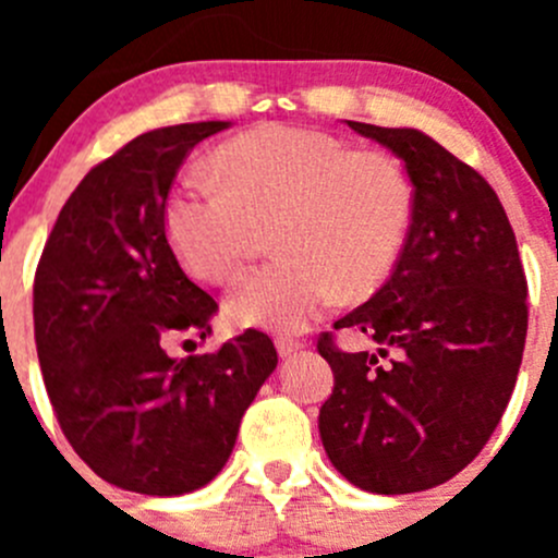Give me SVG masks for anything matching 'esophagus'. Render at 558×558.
Wrapping results in <instances>:
<instances>
[{
	"mask_svg": "<svg viewBox=\"0 0 558 558\" xmlns=\"http://www.w3.org/2000/svg\"><path fill=\"white\" fill-rule=\"evenodd\" d=\"M275 348H278V353L280 356H294L296 351H302V348H305V342H300V340H294V337H278V340H275Z\"/></svg>",
	"mask_w": 558,
	"mask_h": 558,
	"instance_id": "34e87169",
	"label": "esophagus"
}]
</instances>
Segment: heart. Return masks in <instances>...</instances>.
Returning a JSON list of instances; mask_svg holds the SVG:
<instances>
[{"instance_id":"heart-1","label":"heart","mask_w":558,"mask_h":558,"mask_svg":"<svg viewBox=\"0 0 558 558\" xmlns=\"http://www.w3.org/2000/svg\"><path fill=\"white\" fill-rule=\"evenodd\" d=\"M413 216L408 172L320 129L264 123L227 140L210 174L185 178L165 207L180 262L207 283L243 275L272 229L280 253L229 300L243 326L305 331L342 291L369 294L397 264Z\"/></svg>"}]
</instances>
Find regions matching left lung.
I'll return each instance as SVG.
<instances>
[{
	"instance_id": "obj_1",
	"label": "left lung",
	"mask_w": 558,
	"mask_h": 558,
	"mask_svg": "<svg viewBox=\"0 0 558 558\" xmlns=\"http://www.w3.org/2000/svg\"><path fill=\"white\" fill-rule=\"evenodd\" d=\"M348 126L404 161L413 218L391 278L335 324L367 331L380 351L348 353L331 331L318 337L335 373L320 440L364 492H426L483 451L508 408L526 342V275L481 172L415 129Z\"/></svg>"
}]
</instances>
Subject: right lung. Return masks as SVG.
<instances>
[{"label": "right lung", "mask_w": 558, "mask_h": 558, "mask_svg": "<svg viewBox=\"0 0 558 558\" xmlns=\"http://www.w3.org/2000/svg\"><path fill=\"white\" fill-rule=\"evenodd\" d=\"M227 126L154 129L92 167L37 264L35 342L53 413L75 453L126 492L210 483L278 364L256 329L213 353H167L178 337L205 340L218 307L167 240V196L191 148Z\"/></svg>", "instance_id": "add662e5"}]
</instances>
